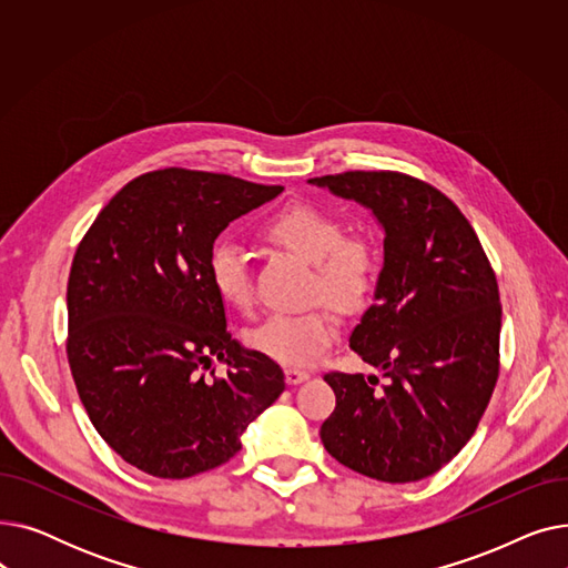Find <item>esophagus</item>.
<instances>
[{"label":"esophagus","mask_w":568,"mask_h":568,"mask_svg":"<svg viewBox=\"0 0 568 568\" xmlns=\"http://www.w3.org/2000/svg\"><path fill=\"white\" fill-rule=\"evenodd\" d=\"M311 375L306 373V371H302V368H285V379H287V384H302V382H306Z\"/></svg>","instance_id":"obj_1"}]
</instances>
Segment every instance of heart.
<instances>
[{
	"label": "heart",
	"mask_w": 568,
	"mask_h": 568,
	"mask_svg": "<svg viewBox=\"0 0 568 568\" xmlns=\"http://www.w3.org/2000/svg\"><path fill=\"white\" fill-rule=\"evenodd\" d=\"M262 236L287 253L313 264V292L341 311L362 308L375 290L379 260L359 236H345L343 223L315 204H290L262 225ZM209 278L221 300L246 311L253 306L248 255L234 242H219L209 255ZM338 315L332 306L304 313L268 315L248 332L253 349L285 366L317 362L338 336Z\"/></svg>",
	"instance_id": "heart-1"
}]
</instances>
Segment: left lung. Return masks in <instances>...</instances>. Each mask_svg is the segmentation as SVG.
Instances as JSON below:
<instances>
[{"label": "left lung", "mask_w": 568, "mask_h": 568, "mask_svg": "<svg viewBox=\"0 0 568 568\" xmlns=\"http://www.w3.org/2000/svg\"><path fill=\"white\" fill-rule=\"evenodd\" d=\"M371 209L384 230L375 304L349 347L377 375L326 373L336 409L320 428L345 467L386 484L419 481L474 435L499 373L501 306L490 262L460 209L400 172L308 179Z\"/></svg>", "instance_id": "left-lung-1"}]
</instances>
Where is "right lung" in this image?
Masks as SVG:
<instances>
[{"label":"right lung","mask_w":568,"mask_h":568,"mask_svg":"<svg viewBox=\"0 0 568 568\" xmlns=\"http://www.w3.org/2000/svg\"><path fill=\"white\" fill-rule=\"evenodd\" d=\"M281 193L230 174L146 172L80 242L67 290L69 366L94 428L133 467L159 479L214 469L283 394L281 366L232 338L209 278L216 236ZM214 358L229 375L206 381Z\"/></svg>","instance_id":"right-lung-1"}]
</instances>
